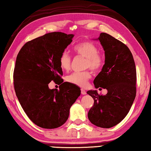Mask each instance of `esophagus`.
<instances>
[{
	"label": "esophagus",
	"mask_w": 151,
	"mask_h": 151,
	"mask_svg": "<svg viewBox=\"0 0 151 151\" xmlns=\"http://www.w3.org/2000/svg\"><path fill=\"white\" fill-rule=\"evenodd\" d=\"M81 93H82V95H86V91H84V89H81Z\"/></svg>",
	"instance_id": "34e87169"
}]
</instances>
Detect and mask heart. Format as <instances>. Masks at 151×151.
<instances>
[{
    "instance_id": "1",
    "label": "heart",
    "mask_w": 151,
    "mask_h": 151,
    "mask_svg": "<svg viewBox=\"0 0 151 151\" xmlns=\"http://www.w3.org/2000/svg\"><path fill=\"white\" fill-rule=\"evenodd\" d=\"M74 52L78 55L86 58L85 68H90L94 71H99L104 65V58L99 53L98 47L90 41H82L76 44L73 47ZM71 58L68 52H63L59 57L60 67L63 70L69 71L71 68ZM91 78L89 71L84 72H75L67 76V82L80 87L86 86Z\"/></svg>"
}]
</instances>
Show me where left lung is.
<instances>
[{"instance_id":"obj_1","label":"left lung","mask_w":151,"mask_h":151,"mask_svg":"<svg viewBox=\"0 0 151 151\" xmlns=\"http://www.w3.org/2000/svg\"><path fill=\"white\" fill-rule=\"evenodd\" d=\"M96 40L105 51V64L93 82L96 88H106L108 93L100 95L97 91H87L94 99L88 118L96 126L110 128L123 121L134 103L136 69L132 52L121 41L105 32Z\"/></svg>"}]
</instances>
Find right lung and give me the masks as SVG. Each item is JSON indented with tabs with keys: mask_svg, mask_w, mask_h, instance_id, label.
I'll return each instance as SVG.
<instances>
[{
	"mask_svg": "<svg viewBox=\"0 0 151 151\" xmlns=\"http://www.w3.org/2000/svg\"><path fill=\"white\" fill-rule=\"evenodd\" d=\"M73 34L53 32L26 43L17 54L14 71L16 96L32 123L44 129L63 125L81 91L63 82L60 54L70 44ZM61 83L60 90L50 89L51 81Z\"/></svg>",
	"mask_w": 151,
	"mask_h": 151,
	"instance_id": "add662e5",
	"label": "right lung"
}]
</instances>
